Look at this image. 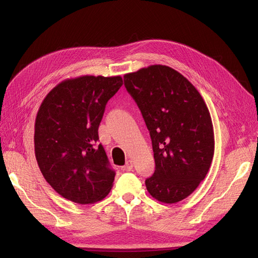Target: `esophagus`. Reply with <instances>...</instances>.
<instances>
[{"mask_svg": "<svg viewBox=\"0 0 258 258\" xmlns=\"http://www.w3.org/2000/svg\"><path fill=\"white\" fill-rule=\"evenodd\" d=\"M132 168H134V161H132V160H128V161L126 162V165H124V166L122 167V170H123V171H130Z\"/></svg>", "mask_w": 258, "mask_h": 258, "instance_id": "esophagus-1", "label": "esophagus"}]
</instances>
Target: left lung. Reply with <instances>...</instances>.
I'll list each match as a JSON object with an SVG mask.
<instances>
[{
	"label": "left lung",
	"mask_w": 258,
	"mask_h": 258,
	"mask_svg": "<svg viewBox=\"0 0 258 258\" xmlns=\"http://www.w3.org/2000/svg\"><path fill=\"white\" fill-rule=\"evenodd\" d=\"M150 131L155 172L145 181L163 204L188 197L204 181L214 155L212 119L195 86L174 69L154 64L124 74Z\"/></svg>",
	"instance_id": "8db88e82"
}]
</instances>
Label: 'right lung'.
Segmentation results:
<instances>
[{
  "label": "right lung",
  "instance_id": "right-lung-1",
  "mask_svg": "<svg viewBox=\"0 0 258 258\" xmlns=\"http://www.w3.org/2000/svg\"><path fill=\"white\" fill-rule=\"evenodd\" d=\"M122 85L120 76L84 75L52 88L38 108L34 126L37 165L60 196L80 205L105 198L113 187L103 146L98 144L105 105Z\"/></svg>",
  "mask_w": 258,
  "mask_h": 258
}]
</instances>
